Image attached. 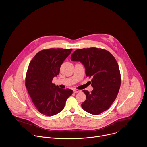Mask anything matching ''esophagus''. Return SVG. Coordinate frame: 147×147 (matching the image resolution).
Masks as SVG:
<instances>
[{"label": "esophagus", "mask_w": 147, "mask_h": 147, "mask_svg": "<svg viewBox=\"0 0 147 147\" xmlns=\"http://www.w3.org/2000/svg\"><path fill=\"white\" fill-rule=\"evenodd\" d=\"M81 91L79 90H74V93H78V92H80Z\"/></svg>", "instance_id": "obj_1"}]
</instances>
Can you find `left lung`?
<instances>
[{"label": "left lung", "mask_w": 147, "mask_h": 147, "mask_svg": "<svg viewBox=\"0 0 147 147\" xmlns=\"http://www.w3.org/2000/svg\"><path fill=\"white\" fill-rule=\"evenodd\" d=\"M71 59L80 61L86 76L92 78V92L83 91L86 95L82 104L83 109L94 115L107 110L116 99L121 84L119 67L114 56L105 49L92 47L76 49Z\"/></svg>", "instance_id": "1"}]
</instances>
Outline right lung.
Returning <instances> with one entry per match:
<instances>
[{
	"mask_svg": "<svg viewBox=\"0 0 147 147\" xmlns=\"http://www.w3.org/2000/svg\"><path fill=\"white\" fill-rule=\"evenodd\" d=\"M72 50L43 49L30 63L25 85L32 102L42 114L52 116L59 113L63 109L67 99L72 94V90L60 88L52 83Z\"/></svg>",
	"mask_w": 147,
	"mask_h": 147,
	"instance_id": "obj_1",
	"label": "right lung"
}]
</instances>
